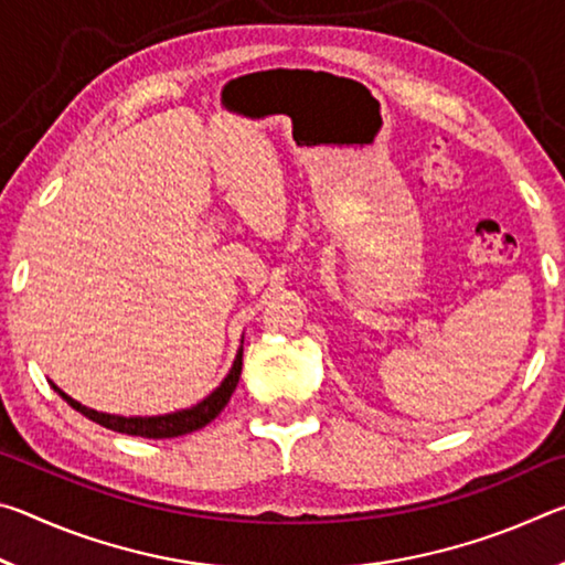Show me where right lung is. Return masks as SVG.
Listing matches in <instances>:
<instances>
[{
  "mask_svg": "<svg viewBox=\"0 0 565 565\" xmlns=\"http://www.w3.org/2000/svg\"><path fill=\"white\" fill-rule=\"evenodd\" d=\"M242 353L244 349H238L234 366L228 371L226 379L218 384L212 394H209L204 401H199L196 406L191 408H181L174 411V414H164V416H114V414H102V411H94L82 406L79 401H74L72 396H66L62 388H52L60 394L66 404H70L74 411L87 416L94 424H99L104 428H111V431L119 434H129V436H141V438H174V436H184L191 431H199L204 428L209 420H214L218 414H222L224 406L232 398L234 388L238 384V376H242Z\"/></svg>",
  "mask_w": 565,
  "mask_h": 565,
  "instance_id": "obj_1",
  "label": "right lung"
}]
</instances>
